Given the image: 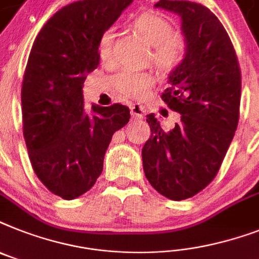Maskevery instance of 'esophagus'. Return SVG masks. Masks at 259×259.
<instances>
[{"label":"esophagus","mask_w":259,"mask_h":259,"mask_svg":"<svg viewBox=\"0 0 259 259\" xmlns=\"http://www.w3.org/2000/svg\"><path fill=\"white\" fill-rule=\"evenodd\" d=\"M130 113H132V117L136 119L144 118L145 115V108L140 104H133L130 106Z\"/></svg>","instance_id":"1"}]
</instances>
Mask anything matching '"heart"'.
Listing matches in <instances>:
<instances>
[{"label": "heart", "instance_id": "heart-1", "mask_svg": "<svg viewBox=\"0 0 259 259\" xmlns=\"http://www.w3.org/2000/svg\"><path fill=\"white\" fill-rule=\"evenodd\" d=\"M133 26L146 41L153 45V60L162 69L176 68L186 54V41L173 33V26L165 17L154 12H145L137 17ZM113 31L105 30L98 41V56L105 64L114 61ZM155 85V77L148 71H119L113 78L117 93L127 100H142L150 94Z\"/></svg>", "mask_w": 259, "mask_h": 259}]
</instances>
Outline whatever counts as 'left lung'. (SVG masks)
I'll use <instances>...</instances> for the list:
<instances>
[{
  "instance_id": "1",
  "label": "left lung",
  "mask_w": 259,
  "mask_h": 259,
  "mask_svg": "<svg viewBox=\"0 0 259 259\" xmlns=\"http://www.w3.org/2000/svg\"><path fill=\"white\" fill-rule=\"evenodd\" d=\"M155 8L182 20L186 54L161 96L181 121L166 132L154 114L148 115L151 136L142 148V163L159 194L181 201L203 190L222 165L238 126L241 70L224 25L206 6L159 0Z\"/></svg>"
}]
</instances>
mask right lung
Returning a JSON list of instances; mask_svg holds the SVG:
<instances>
[{
    "label": "right lung",
    "instance_id": "obj_1",
    "mask_svg": "<svg viewBox=\"0 0 259 259\" xmlns=\"http://www.w3.org/2000/svg\"><path fill=\"white\" fill-rule=\"evenodd\" d=\"M133 0L64 6L34 39L24 73L22 126L31 167L48 190L74 199L96 184L113 134L129 122L121 104L83 109L82 86L100 64L98 41Z\"/></svg>",
    "mask_w": 259,
    "mask_h": 259
}]
</instances>
